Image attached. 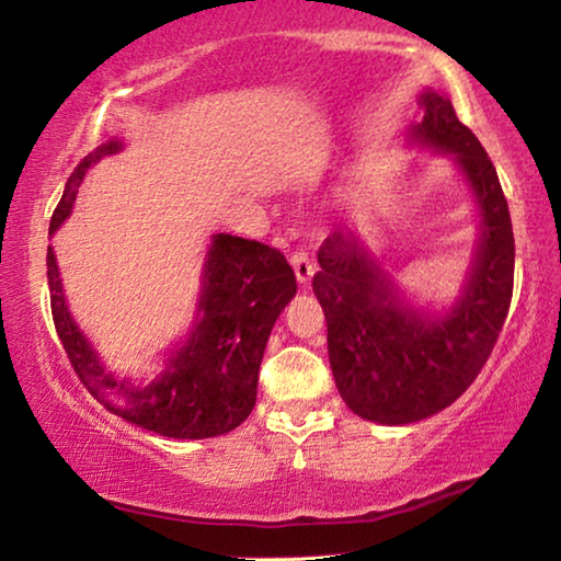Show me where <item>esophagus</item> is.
Returning <instances> with one entry per match:
<instances>
[{
  "mask_svg": "<svg viewBox=\"0 0 561 561\" xmlns=\"http://www.w3.org/2000/svg\"><path fill=\"white\" fill-rule=\"evenodd\" d=\"M291 266H295V277L299 284H307L312 279L314 274V264L305 249H297V252H291Z\"/></svg>",
  "mask_w": 561,
  "mask_h": 561,
  "instance_id": "esophagus-1",
  "label": "esophagus"
}]
</instances>
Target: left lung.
Returning a JSON list of instances; mask_svg holds the SVG:
<instances>
[{
    "instance_id": "1",
    "label": "left lung",
    "mask_w": 561,
    "mask_h": 561,
    "mask_svg": "<svg viewBox=\"0 0 561 561\" xmlns=\"http://www.w3.org/2000/svg\"><path fill=\"white\" fill-rule=\"evenodd\" d=\"M417 103L425 115L411 128L413 144L454 156L481 208V244L463 295L446 314L415 312L353 231L322 241L312 279L340 396L382 425L423 421L463 396L496 345L514 291L512 216L494 163L446 95L425 90Z\"/></svg>"
}]
</instances>
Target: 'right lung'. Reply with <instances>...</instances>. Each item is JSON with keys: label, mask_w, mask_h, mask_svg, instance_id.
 Instances as JSON below:
<instances>
[{"label": "right lung", "mask_w": 561, "mask_h": 561, "mask_svg": "<svg viewBox=\"0 0 561 561\" xmlns=\"http://www.w3.org/2000/svg\"><path fill=\"white\" fill-rule=\"evenodd\" d=\"M121 140L100 146L67 179L49 233L70 216L82 175ZM49 305L72 370L100 405L169 438H211L241 425L256 403L259 365L277 317L297 291L295 272L279 249L229 233H216L198 299L201 320L186 345L169 357V367L146 386L115 378L82 337L65 307L53 249H47Z\"/></svg>", "instance_id": "1"}]
</instances>
